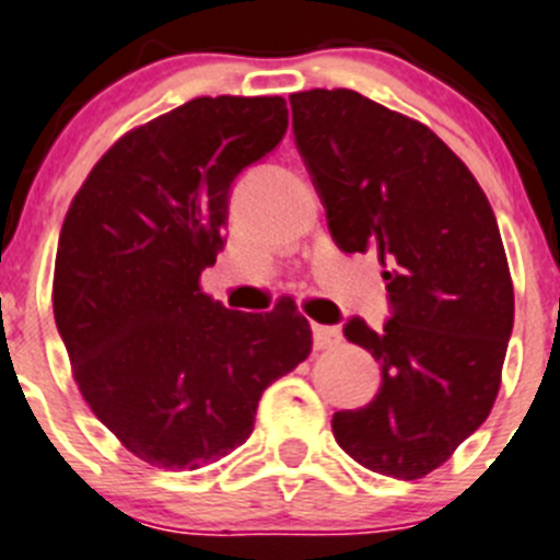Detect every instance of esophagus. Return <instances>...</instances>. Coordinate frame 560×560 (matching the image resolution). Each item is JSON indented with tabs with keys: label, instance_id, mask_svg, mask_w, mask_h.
Listing matches in <instances>:
<instances>
[{
	"label": "esophagus",
	"instance_id": "1",
	"mask_svg": "<svg viewBox=\"0 0 560 560\" xmlns=\"http://www.w3.org/2000/svg\"><path fill=\"white\" fill-rule=\"evenodd\" d=\"M340 343L338 327H324V324H313V346L316 349H332Z\"/></svg>",
	"mask_w": 560,
	"mask_h": 560
}]
</instances>
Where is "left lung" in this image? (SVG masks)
Returning <instances> with one entry per match:
<instances>
[{"instance_id": "8db88e82", "label": "left lung", "mask_w": 560, "mask_h": 560, "mask_svg": "<svg viewBox=\"0 0 560 560\" xmlns=\"http://www.w3.org/2000/svg\"><path fill=\"white\" fill-rule=\"evenodd\" d=\"M294 140L343 253H376L390 318L343 335L382 369L374 401L332 415L340 448L415 481L487 420L514 327V285L487 195L423 124L354 90L291 95Z\"/></svg>"}]
</instances>
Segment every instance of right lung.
Here are the masks:
<instances>
[{
    "instance_id": "right-lung-1",
    "label": "right lung",
    "mask_w": 560,
    "mask_h": 560,
    "mask_svg": "<svg viewBox=\"0 0 560 560\" xmlns=\"http://www.w3.org/2000/svg\"><path fill=\"white\" fill-rule=\"evenodd\" d=\"M285 129L280 95L186 101L120 137L62 222L51 300L73 380L148 465L197 470L236 451L266 387L311 354L289 296L238 313L200 291L233 180Z\"/></svg>"
}]
</instances>
